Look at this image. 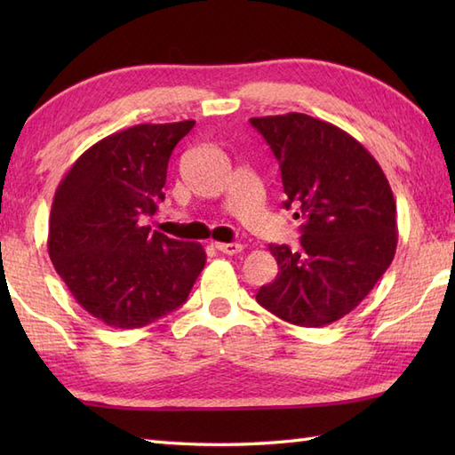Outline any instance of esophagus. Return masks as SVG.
Masks as SVG:
<instances>
[{
    "label": "esophagus",
    "mask_w": 455,
    "mask_h": 455,
    "mask_svg": "<svg viewBox=\"0 0 455 455\" xmlns=\"http://www.w3.org/2000/svg\"><path fill=\"white\" fill-rule=\"evenodd\" d=\"M212 246H215V248L219 250V252L228 254V256L243 252V244H238V243H215Z\"/></svg>",
    "instance_id": "1"
}]
</instances>
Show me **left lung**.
I'll return each instance as SVG.
<instances>
[{
    "mask_svg": "<svg viewBox=\"0 0 455 455\" xmlns=\"http://www.w3.org/2000/svg\"><path fill=\"white\" fill-rule=\"evenodd\" d=\"M282 170L283 207L303 219L299 248L269 244L277 275L256 301L297 326H324L360 305L397 248L395 197L379 164L334 124L303 113L250 119Z\"/></svg>",
    "mask_w": 455,
    "mask_h": 455,
    "instance_id": "left-lung-1",
    "label": "left lung"
}]
</instances>
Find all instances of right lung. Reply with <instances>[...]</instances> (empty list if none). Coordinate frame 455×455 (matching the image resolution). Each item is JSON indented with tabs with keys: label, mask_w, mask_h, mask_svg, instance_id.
Wrapping results in <instances>:
<instances>
[{
	"label": "right lung",
	"mask_w": 455,
	"mask_h": 455,
	"mask_svg": "<svg viewBox=\"0 0 455 455\" xmlns=\"http://www.w3.org/2000/svg\"><path fill=\"white\" fill-rule=\"evenodd\" d=\"M196 121L137 124L95 142L54 193L48 256L76 301L113 328L147 326L188 301L205 250L144 227L168 162Z\"/></svg>",
	"instance_id": "right-lung-1"
}]
</instances>
